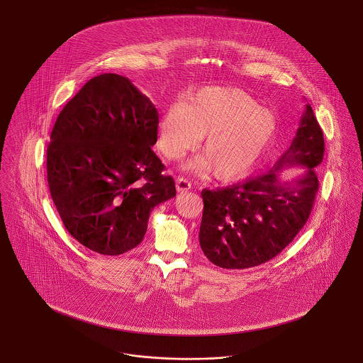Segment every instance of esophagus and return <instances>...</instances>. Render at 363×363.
Here are the masks:
<instances>
[{
	"label": "esophagus",
	"instance_id": "34e87169",
	"mask_svg": "<svg viewBox=\"0 0 363 363\" xmlns=\"http://www.w3.org/2000/svg\"><path fill=\"white\" fill-rule=\"evenodd\" d=\"M190 189H191V184L189 182L188 179H185V178H178L177 179V190L178 191L184 193V191H188Z\"/></svg>",
	"mask_w": 363,
	"mask_h": 363
}]
</instances>
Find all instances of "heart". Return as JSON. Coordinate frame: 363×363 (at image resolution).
<instances>
[{"mask_svg": "<svg viewBox=\"0 0 363 363\" xmlns=\"http://www.w3.org/2000/svg\"><path fill=\"white\" fill-rule=\"evenodd\" d=\"M277 121L269 110L238 88L209 87L173 103L158 121V147L178 160L205 137L203 155L189 163L197 174L232 181L247 174L272 143Z\"/></svg>", "mask_w": 363, "mask_h": 363, "instance_id": "b5f03b06", "label": "heart"}]
</instances>
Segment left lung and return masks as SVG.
Returning a JSON list of instances; mask_svg holds the SVG:
<instances>
[{
    "label": "left lung",
    "mask_w": 363,
    "mask_h": 363,
    "mask_svg": "<svg viewBox=\"0 0 363 363\" xmlns=\"http://www.w3.org/2000/svg\"><path fill=\"white\" fill-rule=\"evenodd\" d=\"M325 154L322 128L307 103L288 150L265 174L217 190H202L201 250L213 264L244 269L277 256L307 223L318 191L316 170ZM306 167L283 182L286 167Z\"/></svg>",
    "instance_id": "obj_1"
}]
</instances>
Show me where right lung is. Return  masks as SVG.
<instances>
[{"instance_id":"add662e5","label":"right lung","mask_w":363,"mask_h":363,"mask_svg":"<svg viewBox=\"0 0 363 363\" xmlns=\"http://www.w3.org/2000/svg\"><path fill=\"white\" fill-rule=\"evenodd\" d=\"M158 111L127 77L95 76L59 113L47 149L50 196L80 244L116 256L135 248L150 213L175 196L151 150Z\"/></svg>"}]
</instances>
